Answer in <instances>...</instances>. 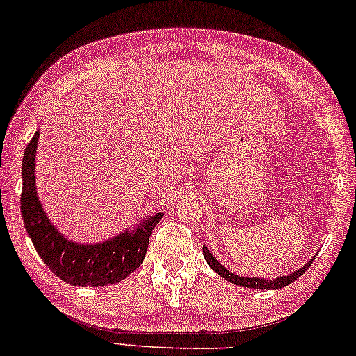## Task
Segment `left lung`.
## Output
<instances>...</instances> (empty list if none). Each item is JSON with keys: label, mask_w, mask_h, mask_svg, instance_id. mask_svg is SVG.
Masks as SVG:
<instances>
[{"label": "left lung", "mask_w": 356, "mask_h": 356, "mask_svg": "<svg viewBox=\"0 0 356 356\" xmlns=\"http://www.w3.org/2000/svg\"><path fill=\"white\" fill-rule=\"evenodd\" d=\"M203 256L206 259V262H208L209 267L214 270L217 275H220L222 278L230 281L232 284H236V286H241V288H252V289H280V288H284V286H288L291 283H294V281L302 277L307 272V268L310 267L312 262L315 261L316 254L314 257L310 259L309 262L302 265L299 270H296V272L289 273V275H283V277H277L273 280L270 278H256V277H251V278H246V277H240V275H235L227 270L224 265H222L217 259L212 256V252L209 251L208 248L203 246Z\"/></svg>", "instance_id": "left-lung-1"}]
</instances>
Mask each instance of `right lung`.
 <instances>
[{
	"label": "right lung",
	"mask_w": 356,
	"mask_h": 356,
	"mask_svg": "<svg viewBox=\"0 0 356 356\" xmlns=\"http://www.w3.org/2000/svg\"><path fill=\"white\" fill-rule=\"evenodd\" d=\"M40 131L26 145L22 160V196L20 212L31 243L51 272L72 286L100 288L120 283L134 272L148 249L153 229L164 212L145 217L134 227L100 243H76L57 230L36 193V148Z\"/></svg>",
	"instance_id": "obj_1"
}]
</instances>
